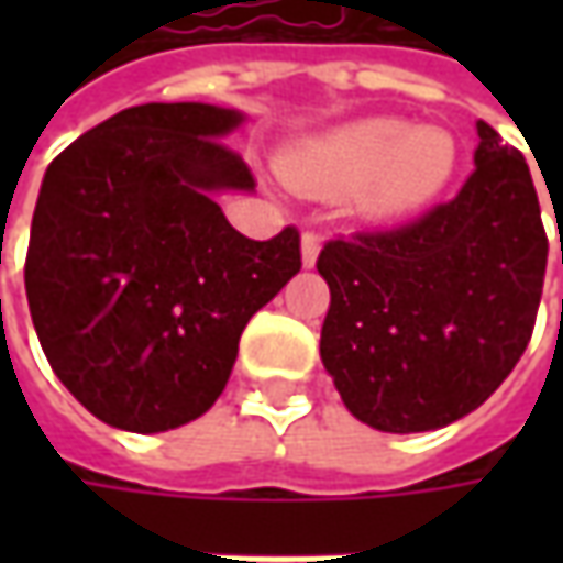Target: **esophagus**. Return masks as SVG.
Here are the masks:
<instances>
[{
    "label": "esophagus",
    "mask_w": 563,
    "mask_h": 563,
    "mask_svg": "<svg viewBox=\"0 0 563 563\" xmlns=\"http://www.w3.org/2000/svg\"><path fill=\"white\" fill-rule=\"evenodd\" d=\"M300 260H303L307 269L316 266V260H319V234L316 231H303V238H300Z\"/></svg>",
    "instance_id": "esophagus-1"
}]
</instances>
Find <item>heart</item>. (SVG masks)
Masks as SVG:
<instances>
[{
	"label": "heart",
	"mask_w": 563,
	"mask_h": 563,
	"mask_svg": "<svg viewBox=\"0 0 563 563\" xmlns=\"http://www.w3.org/2000/svg\"><path fill=\"white\" fill-rule=\"evenodd\" d=\"M278 172L303 194L351 187L360 216L385 222L410 216L442 194L457 172V141L435 124L366 119L294 146L278 159Z\"/></svg>",
	"instance_id": "b5f03b06"
}]
</instances>
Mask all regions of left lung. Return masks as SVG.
Listing matches in <instances>:
<instances>
[{"label":"left lung","instance_id":"obj_1","mask_svg":"<svg viewBox=\"0 0 563 563\" xmlns=\"http://www.w3.org/2000/svg\"><path fill=\"white\" fill-rule=\"evenodd\" d=\"M461 194L391 231L329 241L316 269L332 303L319 357L344 407L378 432L461 420L530 344L549 238L520 150L476 121Z\"/></svg>","mask_w":563,"mask_h":563}]
</instances>
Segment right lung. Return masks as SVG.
Masks as SVG:
<instances>
[{
  "mask_svg": "<svg viewBox=\"0 0 563 563\" xmlns=\"http://www.w3.org/2000/svg\"><path fill=\"white\" fill-rule=\"evenodd\" d=\"M241 112L146 102L46 168L24 288L43 354L97 420L165 432L222 395L250 316L300 272V234L250 241L219 190H253L222 137Z\"/></svg>",
  "mask_w": 563,
  "mask_h": 563,
  "instance_id": "add662e5",
  "label": "right lung"
}]
</instances>
